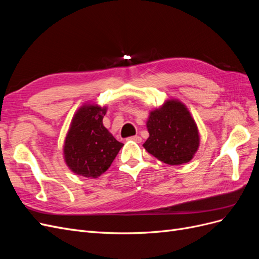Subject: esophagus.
Segmentation results:
<instances>
[{
  "instance_id": "obj_1",
  "label": "esophagus",
  "mask_w": 259,
  "mask_h": 259,
  "mask_svg": "<svg viewBox=\"0 0 259 259\" xmlns=\"http://www.w3.org/2000/svg\"><path fill=\"white\" fill-rule=\"evenodd\" d=\"M128 139L133 140V142H136V143H142V140H143L140 136H132Z\"/></svg>"
}]
</instances>
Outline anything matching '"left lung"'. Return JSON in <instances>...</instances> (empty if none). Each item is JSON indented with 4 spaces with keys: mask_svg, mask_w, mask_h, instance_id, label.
Here are the masks:
<instances>
[{
    "mask_svg": "<svg viewBox=\"0 0 259 259\" xmlns=\"http://www.w3.org/2000/svg\"><path fill=\"white\" fill-rule=\"evenodd\" d=\"M147 128L149 137L144 148L168 165L188 163L199 148L197 124L187 107L177 99L166 100L159 109L151 111Z\"/></svg>",
    "mask_w": 259,
    "mask_h": 259,
    "instance_id": "1",
    "label": "left lung"
}]
</instances>
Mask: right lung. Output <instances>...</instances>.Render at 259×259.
I'll return each instance as SVG.
<instances>
[{"label": "right lung", "mask_w": 259, "mask_h": 259, "mask_svg": "<svg viewBox=\"0 0 259 259\" xmlns=\"http://www.w3.org/2000/svg\"><path fill=\"white\" fill-rule=\"evenodd\" d=\"M107 107L85 104L72 117L64 145V158L74 174L97 178L110 167L123 144L103 124Z\"/></svg>", "instance_id": "obj_1"}]
</instances>
